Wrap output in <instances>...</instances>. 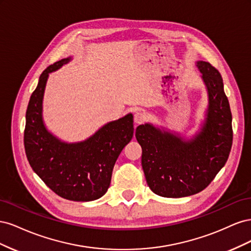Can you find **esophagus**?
I'll return each instance as SVG.
<instances>
[{"label": "esophagus", "mask_w": 251, "mask_h": 251, "mask_svg": "<svg viewBox=\"0 0 251 251\" xmlns=\"http://www.w3.org/2000/svg\"><path fill=\"white\" fill-rule=\"evenodd\" d=\"M146 119H147L146 113H143V112H136L135 113L134 120H135L136 124H142Z\"/></svg>", "instance_id": "esophagus-1"}]
</instances>
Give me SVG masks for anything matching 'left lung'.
<instances>
[{
  "label": "left lung",
  "mask_w": 251,
  "mask_h": 251,
  "mask_svg": "<svg viewBox=\"0 0 251 251\" xmlns=\"http://www.w3.org/2000/svg\"><path fill=\"white\" fill-rule=\"evenodd\" d=\"M197 66L209 94L201 133L185 142L148 124L136 128L147 183L156 195L166 198L192 196L206 188L225 165L232 146V117L221 74L208 62Z\"/></svg>",
  "instance_id": "obj_1"
}]
</instances>
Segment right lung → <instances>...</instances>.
Returning <instances> with one entry per match:
<instances>
[{
	"instance_id": "add662e5",
	"label": "right lung",
	"mask_w": 251,
	"mask_h": 251,
	"mask_svg": "<svg viewBox=\"0 0 251 251\" xmlns=\"http://www.w3.org/2000/svg\"><path fill=\"white\" fill-rule=\"evenodd\" d=\"M70 58L43 71L26 111L24 146L30 166L51 191L72 201L100 198L111 183L114 164L134 135L132 114L112 121L88 140L67 144L47 132L42 119V102L48 74Z\"/></svg>"
}]
</instances>
